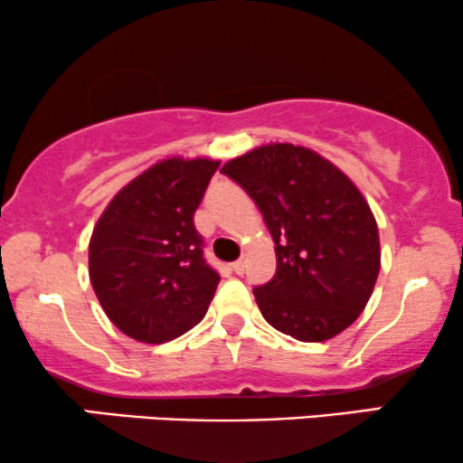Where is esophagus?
I'll return each mask as SVG.
<instances>
[{
  "label": "esophagus",
  "instance_id": "obj_1",
  "mask_svg": "<svg viewBox=\"0 0 463 463\" xmlns=\"http://www.w3.org/2000/svg\"><path fill=\"white\" fill-rule=\"evenodd\" d=\"M244 268H247V261H244V260H238V261H233V264H232V270L236 272V275H242Z\"/></svg>",
  "mask_w": 463,
  "mask_h": 463
}]
</instances>
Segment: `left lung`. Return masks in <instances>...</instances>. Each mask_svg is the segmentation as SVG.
Segmentation results:
<instances>
[{
  "label": "left lung",
  "instance_id": "obj_1",
  "mask_svg": "<svg viewBox=\"0 0 463 463\" xmlns=\"http://www.w3.org/2000/svg\"><path fill=\"white\" fill-rule=\"evenodd\" d=\"M272 233L277 272L253 288L261 316L307 344L361 316L380 272L378 222L356 184L309 147L268 144L222 165Z\"/></svg>",
  "mask_w": 463,
  "mask_h": 463
}]
</instances>
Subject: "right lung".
<instances>
[{
	"instance_id": "obj_1",
	"label": "right lung",
	"mask_w": 463,
	"mask_h": 463,
	"mask_svg": "<svg viewBox=\"0 0 463 463\" xmlns=\"http://www.w3.org/2000/svg\"><path fill=\"white\" fill-rule=\"evenodd\" d=\"M219 161L167 158L130 180L90 238V281L107 317L144 344L199 324L221 277L193 222Z\"/></svg>"
}]
</instances>
